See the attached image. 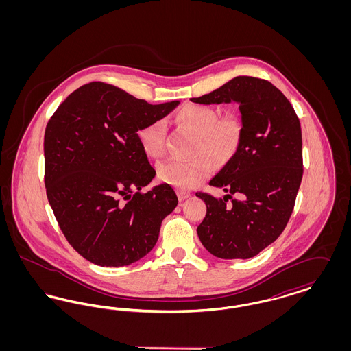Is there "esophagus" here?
Here are the masks:
<instances>
[{
    "instance_id": "1",
    "label": "esophagus",
    "mask_w": 351,
    "mask_h": 351,
    "mask_svg": "<svg viewBox=\"0 0 351 351\" xmlns=\"http://www.w3.org/2000/svg\"><path fill=\"white\" fill-rule=\"evenodd\" d=\"M189 196H191V195H189L188 192H184V191H178V197H179V200L180 201L186 200Z\"/></svg>"
}]
</instances>
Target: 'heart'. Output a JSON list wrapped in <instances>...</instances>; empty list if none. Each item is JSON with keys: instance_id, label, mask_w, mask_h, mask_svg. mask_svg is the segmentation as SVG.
Instances as JSON below:
<instances>
[{"instance_id": "obj_1", "label": "heart", "mask_w": 351, "mask_h": 351, "mask_svg": "<svg viewBox=\"0 0 351 351\" xmlns=\"http://www.w3.org/2000/svg\"><path fill=\"white\" fill-rule=\"evenodd\" d=\"M176 121L196 134L191 159H167L156 168L158 178L178 189L188 191L205 180L212 172L210 156L217 163L228 162L238 149L242 138V122L234 113L219 116L216 108L189 104L182 108ZM166 125L162 119L146 123L138 130L143 151L151 158L165 154Z\"/></svg>"}]
</instances>
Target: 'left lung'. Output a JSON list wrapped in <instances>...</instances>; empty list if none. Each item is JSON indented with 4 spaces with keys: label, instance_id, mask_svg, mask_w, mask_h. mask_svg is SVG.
Segmentation results:
<instances>
[{
    "label": "left lung",
    "instance_id": "left-lung-1",
    "mask_svg": "<svg viewBox=\"0 0 351 351\" xmlns=\"http://www.w3.org/2000/svg\"><path fill=\"white\" fill-rule=\"evenodd\" d=\"M191 101L239 105V146L209 182L228 195L196 193L206 204L197 234L217 258L249 259L276 241L292 215L302 178L300 121L275 85L251 76H237ZM233 194L240 199H232Z\"/></svg>",
    "mask_w": 351,
    "mask_h": 351
}]
</instances>
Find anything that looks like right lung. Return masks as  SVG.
<instances>
[{"label":"right lung","mask_w":351,"mask_h":351,"mask_svg":"<svg viewBox=\"0 0 351 351\" xmlns=\"http://www.w3.org/2000/svg\"><path fill=\"white\" fill-rule=\"evenodd\" d=\"M179 105H151L110 84H85L51 117L45 133L47 199L71 246L101 267L129 266L155 246L178 205L155 178L138 130ZM134 189L138 192L134 195ZM125 197L128 202H121Z\"/></svg>","instance_id":"1"}]
</instances>
